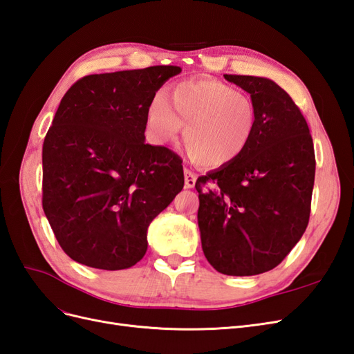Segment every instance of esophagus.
<instances>
[{"mask_svg": "<svg viewBox=\"0 0 354 354\" xmlns=\"http://www.w3.org/2000/svg\"><path fill=\"white\" fill-rule=\"evenodd\" d=\"M195 183H196V174L192 173L190 169L185 168V186L187 189H192V187H195Z\"/></svg>", "mask_w": 354, "mask_h": 354, "instance_id": "obj_1", "label": "esophagus"}]
</instances>
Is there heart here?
Masks as SVG:
<instances>
[{"label":"heart","mask_w":354,"mask_h":354,"mask_svg":"<svg viewBox=\"0 0 354 354\" xmlns=\"http://www.w3.org/2000/svg\"><path fill=\"white\" fill-rule=\"evenodd\" d=\"M252 100L218 80L199 78L176 84L156 95L147 109V128L158 142L185 128L189 156L202 167H224L238 159L254 133Z\"/></svg>","instance_id":"1"}]
</instances>
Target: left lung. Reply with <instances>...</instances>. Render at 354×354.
I'll use <instances>...</instances> for the list:
<instances>
[{
	"label": "left lung",
	"instance_id": "1",
	"mask_svg": "<svg viewBox=\"0 0 354 354\" xmlns=\"http://www.w3.org/2000/svg\"><path fill=\"white\" fill-rule=\"evenodd\" d=\"M250 93L257 121L233 162L196 181L202 251L217 272H269L301 239L315 185L308 125L289 94L269 78L224 75Z\"/></svg>",
	"mask_w": 354,
	"mask_h": 354
}]
</instances>
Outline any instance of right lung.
I'll list each match as a JSON object with an SVG mask.
<instances>
[{
  "instance_id": "obj_1",
  "label": "right lung",
  "mask_w": 354,
  "mask_h": 354,
  "mask_svg": "<svg viewBox=\"0 0 354 354\" xmlns=\"http://www.w3.org/2000/svg\"><path fill=\"white\" fill-rule=\"evenodd\" d=\"M178 66L88 75L63 95L42 145V208L73 261L122 270L185 186L181 159L145 143L147 109Z\"/></svg>"
}]
</instances>
